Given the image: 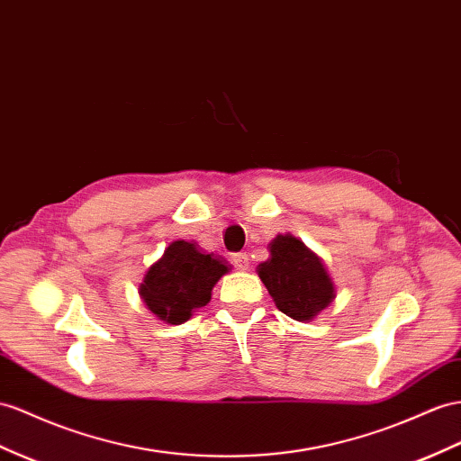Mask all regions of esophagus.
I'll return each mask as SVG.
<instances>
[{"label": "esophagus", "instance_id": "esophagus-1", "mask_svg": "<svg viewBox=\"0 0 461 461\" xmlns=\"http://www.w3.org/2000/svg\"><path fill=\"white\" fill-rule=\"evenodd\" d=\"M231 263H233L235 268L247 270V268H249V257H247V253H235L231 257Z\"/></svg>", "mask_w": 461, "mask_h": 461}]
</instances>
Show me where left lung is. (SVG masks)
I'll return each instance as SVG.
<instances>
[{
    "label": "left lung",
    "instance_id": "left-lung-1",
    "mask_svg": "<svg viewBox=\"0 0 461 461\" xmlns=\"http://www.w3.org/2000/svg\"><path fill=\"white\" fill-rule=\"evenodd\" d=\"M268 258L257 267L276 308L296 321H313L337 296L321 257L292 233H278L268 243Z\"/></svg>",
    "mask_w": 461,
    "mask_h": 461
}]
</instances>
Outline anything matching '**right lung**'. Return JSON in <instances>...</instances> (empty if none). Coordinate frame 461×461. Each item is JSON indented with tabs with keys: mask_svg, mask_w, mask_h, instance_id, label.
I'll list each match as a JSON object with an SVG mask.
<instances>
[{
	"mask_svg": "<svg viewBox=\"0 0 461 461\" xmlns=\"http://www.w3.org/2000/svg\"><path fill=\"white\" fill-rule=\"evenodd\" d=\"M231 265L214 253H203L193 241H171L144 275L138 288L141 302L169 325H181L210 302L218 280Z\"/></svg>",
	"mask_w": 461,
	"mask_h": 461,
	"instance_id": "right-lung-1",
	"label": "right lung"
}]
</instances>
